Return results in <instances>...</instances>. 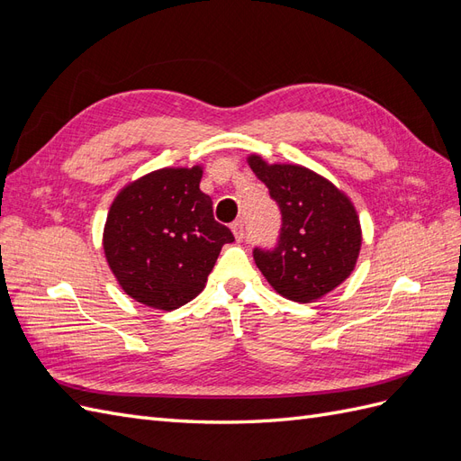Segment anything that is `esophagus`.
Listing matches in <instances>:
<instances>
[{"mask_svg": "<svg viewBox=\"0 0 461 461\" xmlns=\"http://www.w3.org/2000/svg\"><path fill=\"white\" fill-rule=\"evenodd\" d=\"M230 229H232V234H234V239L236 240H242L244 239V221L242 219H239V221H234L232 225H230Z\"/></svg>", "mask_w": 461, "mask_h": 461, "instance_id": "1", "label": "esophagus"}]
</instances>
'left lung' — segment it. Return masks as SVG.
<instances>
[{"mask_svg": "<svg viewBox=\"0 0 461 461\" xmlns=\"http://www.w3.org/2000/svg\"><path fill=\"white\" fill-rule=\"evenodd\" d=\"M248 165L281 209L283 227L273 249L254 248V259L278 294L310 303L344 283L356 267L361 227L356 207L332 183L302 165Z\"/></svg>", "mask_w": 461, "mask_h": 461, "instance_id": "obj_1", "label": "left lung"}]
</instances>
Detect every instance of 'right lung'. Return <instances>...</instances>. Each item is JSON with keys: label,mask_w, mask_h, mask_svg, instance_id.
I'll return each instance as SVG.
<instances>
[{"label": "right lung", "mask_w": 461, "mask_h": 461, "mask_svg": "<svg viewBox=\"0 0 461 461\" xmlns=\"http://www.w3.org/2000/svg\"><path fill=\"white\" fill-rule=\"evenodd\" d=\"M202 167L159 169L124 186L111 203L104 252L121 288L173 312L196 298L222 244L234 240L200 190Z\"/></svg>", "instance_id": "obj_1"}]
</instances>
